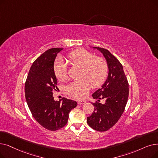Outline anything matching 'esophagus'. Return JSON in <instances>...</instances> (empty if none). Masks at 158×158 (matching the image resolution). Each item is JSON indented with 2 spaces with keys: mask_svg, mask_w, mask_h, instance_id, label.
I'll return each mask as SVG.
<instances>
[{
  "mask_svg": "<svg viewBox=\"0 0 158 158\" xmlns=\"http://www.w3.org/2000/svg\"><path fill=\"white\" fill-rule=\"evenodd\" d=\"M77 103L79 105H83V104H85L86 103V101H83V100H79L77 101Z\"/></svg>",
  "mask_w": 158,
  "mask_h": 158,
  "instance_id": "1",
  "label": "esophagus"
}]
</instances>
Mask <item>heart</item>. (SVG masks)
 <instances>
[{
    "mask_svg": "<svg viewBox=\"0 0 158 158\" xmlns=\"http://www.w3.org/2000/svg\"><path fill=\"white\" fill-rule=\"evenodd\" d=\"M66 63L72 66L80 67L81 79L71 82L66 86V93L75 98H84L92 86L97 88L105 81L108 71L106 60L85 49H77L66 56ZM53 73L59 81L67 78V65L62 59H58L53 66Z\"/></svg>",
    "mask_w": 158,
    "mask_h": 158,
    "instance_id": "obj_1",
    "label": "heart"
}]
</instances>
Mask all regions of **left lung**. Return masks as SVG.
<instances>
[{
	"instance_id": "left-lung-1",
	"label": "left lung",
	"mask_w": 158,
	"mask_h": 158,
	"mask_svg": "<svg viewBox=\"0 0 158 158\" xmlns=\"http://www.w3.org/2000/svg\"><path fill=\"white\" fill-rule=\"evenodd\" d=\"M99 50L108 65V75L102 87L92 94L94 110L87 118V123L93 129L105 132L112 128L118 121L127 103L129 88L128 80L119 60L108 50L99 47H94ZM105 99L106 103H99Z\"/></svg>"
}]
</instances>
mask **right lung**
<instances>
[{
	"label": "right lung",
	"mask_w": 158,
	"mask_h": 158,
	"mask_svg": "<svg viewBox=\"0 0 158 158\" xmlns=\"http://www.w3.org/2000/svg\"><path fill=\"white\" fill-rule=\"evenodd\" d=\"M63 48H54L46 51L32 64L27 76L24 90L27 104L33 118L44 128L56 131L64 127L69 113L77 106V102L65 98L55 101L57 79L53 64L57 53Z\"/></svg>",
	"instance_id": "right-lung-1"
}]
</instances>
